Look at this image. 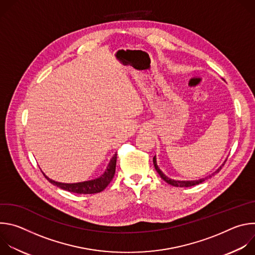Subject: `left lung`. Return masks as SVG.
<instances>
[{"instance_id":"1","label":"left lung","mask_w":255,"mask_h":255,"mask_svg":"<svg viewBox=\"0 0 255 255\" xmlns=\"http://www.w3.org/2000/svg\"><path fill=\"white\" fill-rule=\"evenodd\" d=\"M226 162V161H225ZM225 162H224V164H225ZM153 164H154V167H155V169H156V171L158 172V174L160 175V177L164 180V181H166L167 184H169V185H171V186H174V187H180V188H187V187H192V186H196V185H199V184H201V183H203V181L205 180V179H207V178H202V179H199V180H190V181H183V180H173V179H170V178H168V177H166L163 173H162V171L158 168V166H157V164H156V158H155V156L153 157ZM223 164V165H224ZM222 165V166H223ZM222 166L220 167V168H218V170L216 171V172H219L220 171V169L222 168ZM211 176V175H210Z\"/></svg>"}]
</instances>
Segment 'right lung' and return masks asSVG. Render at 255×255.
Instances as JSON below:
<instances>
[{
  "label": "right lung",
  "instance_id": "add662e5",
  "mask_svg": "<svg viewBox=\"0 0 255 255\" xmlns=\"http://www.w3.org/2000/svg\"><path fill=\"white\" fill-rule=\"evenodd\" d=\"M116 161H117V154H115L113 156V158L111 159L110 163H109V165L107 167V170L105 171V173L103 175H101L100 177L93 179V180L84 181V183L62 184V183H57V181H54V180L48 178L45 174H44V176L47 178V180L50 184H52L62 190H65L67 192L80 194V195L97 194V193L104 191L108 187V185L112 181L114 174H115V170H116Z\"/></svg>",
  "mask_w": 255,
  "mask_h": 255
}]
</instances>
